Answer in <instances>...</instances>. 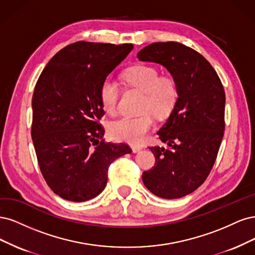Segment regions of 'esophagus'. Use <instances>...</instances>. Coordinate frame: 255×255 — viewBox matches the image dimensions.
Instances as JSON below:
<instances>
[{
	"mask_svg": "<svg viewBox=\"0 0 255 255\" xmlns=\"http://www.w3.org/2000/svg\"><path fill=\"white\" fill-rule=\"evenodd\" d=\"M131 149H132L133 152H138L139 150H142V146H132Z\"/></svg>",
	"mask_w": 255,
	"mask_h": 255,
	"instance_id": "1",
	"label": "esophagus"
}]
</instances>
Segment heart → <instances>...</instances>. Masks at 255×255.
I'll return each mask as SVG.
<instances>
[{
	"instance_id": "heart-1",
	"label": "heart",
	"mask_w": 255,
	"mask_h": 255,
	"mask_svg": "<svg viewBox=\"0 0 255 255\" xmlns=\"http://www.w3.org/2000/svg\"><path fill=\"white\" fill-rule=\"evenodd\" d=\"M126 83L144 93L141 111L137 118H123L109 126V134L117 141L131 145L143 144L154 125L151 114L165 118L174 109L178 100V87L170 76H160L152 65L139 64L130 68L124 74ZM120 88L112 78L107 77L101 86L100 97L104 110L114 116L118 111Z\"/></svg>"
}]
</instances>
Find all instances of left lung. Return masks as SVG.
I'll return each mask as SVG.
<instances>
[{"label":"left lung","instance_id":"left-lung-1","mask_svg":"<svg viewBox=\"0 0 255 255\" xmlns=\"http://www.w3.org/2000/svg\"><path fill=\"white\" fill-rule=\"evenodd\" d=\"M137 58L165 67L178 87L177 103L158 131L168 147H149L155 163L143 172V182L161 198H181L205 181L216 161L225 131V90L210 62L179 42L151 43Z\"/></svg>","mask_w":255,"mask_h":255}]
</instances>
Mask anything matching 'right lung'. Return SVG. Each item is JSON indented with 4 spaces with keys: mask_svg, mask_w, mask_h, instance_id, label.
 Instances as JSON below:
<instances>
[{
    "mask_svg": "<svg viewBox=\"0 0 255 255\" xmlns=\"http://www.w3.org/2000/svg\"><path fill=\"white\" fill-rule=\"evenodd\" d=\"M132 44H69L48 61L32 95L31 138L51 190L69 201L94 198L106 187L110 164L130 153L127 144L107 143L98 123L105 114L100 90Z\"/></svg>",
    "mask_w": 255,
    "mask_h": 255,
    "instance_id": "1",
    "label": "right lung"
}]
</instances>
